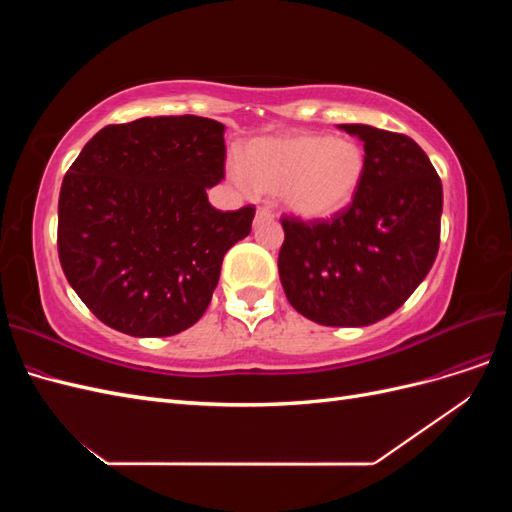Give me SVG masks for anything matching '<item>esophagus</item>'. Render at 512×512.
I'll use <instances>...</instances> for the list:
<instances>
[{"instance_id": "esophagus-1", "label": "esophagus", "mask_w": 512, "mask_h": 512, "mask_svg": "<svg viewBox=\"0 0 512 512\" xmlns=\"http://www.w3.org/2000/svg\"><path fill=\"white\" fill-rule=\"evenodd\" d=\"M256 220H258V222L273 220V213H271L267 207H258V209H256Z\"/></svg>"}]
</instances>
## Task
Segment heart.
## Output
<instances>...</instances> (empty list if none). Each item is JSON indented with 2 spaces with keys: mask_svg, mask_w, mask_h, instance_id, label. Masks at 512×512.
Returning <instances> with one entry per match:
<instances>
[{
  "mask_svg": "<svg viewBox=\"0 0 512 512\" xmlns=\"http://www.w3.org/2000/svg\"><path fill=\"white\" fill-rule=\"evenodd\" d=\"M365 175V151L350 138L314 132L260 136L241 149L230 179L239 188L275 194L301 220H322L346 209Z\"/></svg>",
  "mask_w": 512,
  "mask_h": 512,
  "instance_id": "b5f03b06",
  "label": "heart"
}]
</instances>
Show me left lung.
<instances>
[{
    "mask_svg": "<svg viewBox=\"0 0 512 512\" xmlns=\"http://www.w3.org/2000/svg\"><path fill=\"white\" fill-rule=\"evenodd\" d=\"M363 141L365 175L331 220L284 218L277 258L286 299L327 327H367L425 280L440 245L442 183L410 136L365 123L337 126Z\"/></svg>",
    "mask_w": 512,
    "mask_h": 512,
    "instance_id": "1",
    "label": "left lung"
}]
</instances>
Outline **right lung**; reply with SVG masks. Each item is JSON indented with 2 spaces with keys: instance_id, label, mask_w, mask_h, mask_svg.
<instances>
[{
  "instance_id": "1",
  "label": "right lung",
  "mask_w": 512,
  "mask_h": 512,
  "mask_svg": "<svg viewBox=\"0 0 512 512\" xmlns=\"http://www.w3.org/2000/svg\"><path fill=\"white\" fill-rule=\"evenodd\" d=\"M215 119L143 117L102 128L61 183L57 250L81 301L132 337L190 329L209 307L224 254L252 230L254 207L218 211L224 179Z\"/></svg>"
}]
</instances>
